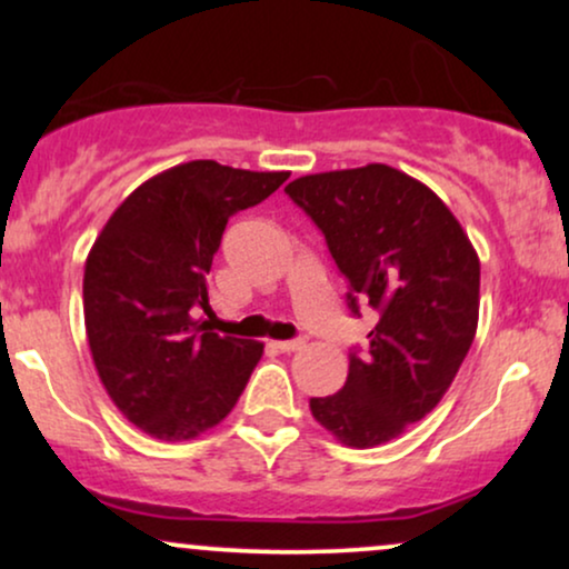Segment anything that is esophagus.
Returning <instances> with one entry per match:
<instances>
[{
	"mask_svg": "<svg viewBox=\"0 0 569 569\" xmlns=\"http://www.w3.org/2000/svg\"><path fill=\"white\" fill-rule=\"evenodd\" d=\"M276 348L280 352H293V350H302L305 342H302V339H278Z\"/></svg>",
	"mask_w": 569,
	"mask_h": 569,
	"instance_id": "1",
	"label": "esophagus"
}]
</instances>
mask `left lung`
Returning a JSON list of instances; mask_svg holds the SVG:
<instances>
[{"mask_svg": "<svg viewBox=\"0 0 569 569\" xmlns=\"http://www.w3.org/2000/svg\"><path fill=\"white\" fill-rule=\"evenodd\" d=\"M286 194L323 232L350 310L380 316L367 352H350L345 388L310 398V411L348 447H377L436 409L466 361L479 257L433 189L382 162L302 176Z\"/></svg>", "mask_w": 569, "mask_h": 569, "instance_id": "1", "label": "left lung"}]
</instances>
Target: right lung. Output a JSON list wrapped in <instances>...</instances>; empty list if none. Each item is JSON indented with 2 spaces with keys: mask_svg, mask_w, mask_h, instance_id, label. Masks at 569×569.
<instances>
[{
  "mask_svg": "<svg viewBox=\"0 0 569 569\" xmlns=\"http://www.w3.org/2000/svg\"><path fill=\"white\" fill-rule=\"evenodd\" d=\"M289 179L217 160L168 168L122 200L84 262L88 345L117 409L162 441H187L230 415L264 345L221 337L198 310L232 213Z\"/></svg>",
  "mask_w": 569,
  "mask_h": 569,
  "instance_id": "obj_1",
  "label": "right lung"
}]
</instances>
